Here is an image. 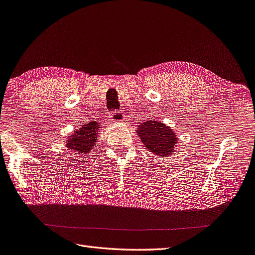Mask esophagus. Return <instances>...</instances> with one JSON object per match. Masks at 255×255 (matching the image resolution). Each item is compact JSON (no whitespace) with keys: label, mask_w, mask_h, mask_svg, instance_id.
<instances>
[{"label":"esophagus","mask_w":255,"mask_h":255,"mask_svg":"<svg viewBox=\"0 0 255 255\" xmlns=\"http://www.w3.org/2000/svg\"><path fill=\"white\" fill-rule=\"evenodd\" d=\"M110 118V122H122L124 120V114L122 113L121 111H117V110H114L112 113L110 114L109 116Z\"/></svg>","instance_id":"obj_1"}]
</instances>
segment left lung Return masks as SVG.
I'll return each instance as SVG.
<instances>
[{"instance_id": "8db88e82", "label": "left lung", "mask_w": 255, "mask_h": 255, "mask_svg": "<svg viewBox=\"0 0 255 255\" xmlns=\"http://www.w3.org/2000/svg\"><path fill=\"white\" fill-rule=\"evenodd\" d=\"M138 135L146 149L154 154L166 157L176 150L177 137L174 130L154 118L138 126Z\"/></svg>"}]
</instances>
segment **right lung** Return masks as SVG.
<instances>
[{
  "label": "right lung",
  "mask_w": 255,
  "mask_h": 255,
  "mask_svg": "<svg viewBox=\"0 0 255 255\" xmlns=\"http://www.w3.org/2000/svg\"><path fill=\"white\" fill-rule=\"evenodd\" d=\"M98 130H100L99 124L89 123L84 124L80 128L75 130L74 134H72L67 140L68 149L78 155H87V153L93 150L96 146V142L98 140Z\"/></svg>",
  "instance_id": "1"
}]
</instances>
